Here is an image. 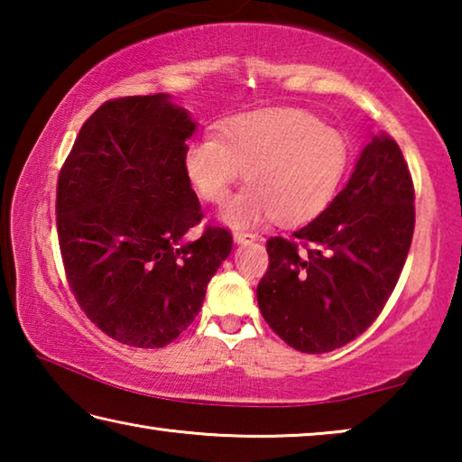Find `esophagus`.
<instances>
[{
    "label": "esophagus",
    "instance_id": "esophagus-1",
    "mask_svg": "<svg viewBox=\"0 0 462 462\" xmlns=\"http://www.w3.org/2000/svg\"><path fill=\"white\" fill-rule=\"evenodd\" d=\"M256 238V234H253V232H245V230H236L234 232V240L238 242V245H248V242H254Z\"/></svg>",
    "mask_w": 462,
    "mask_h": 462
}]
</instances>
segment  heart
Returning <instances> with one entry per match:
<instances>
[{"mask_svg": "<svg viewBox=\"0 0 462 462\" xmlns=\"http://www.w3.org/2000/svg\"><path fill=\"white\" fill-rule=\"evenodd\" d=\"M350 162L340 130L297 107L236 114L187 146L185 175L203 201L224 206L246 171L248 189L224 217L234 226L273 216L281 226L314 220L334 201Z\"/></svg>", "mask_w": 462, "mask_h": 462, "instance_id": "obj_1", "label": "heart"}]
</instances>
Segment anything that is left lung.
<instances>
[{"instance_id":"8db88e82","label":"left lung","mask_w":462,"mask_h":462,"mask_svg":"<svg viewBox=\"0 0 462 462\" xmlns=\"http://www.w3.org/2000/svg\"><path fill=\"white\" fill-rule=\"evenodd\" d=\"M413 226L408 162L393 138L374 136L316 220L267 240L269 269L256 287L263 318L301 353H330L355 340L393 293Z\"/></svg>"}]
</instances>
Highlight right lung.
I'll use <instances>...</instances> for the list:
<instances>
[{"label": "right lung", "instance_id": "add662e5", "mask_svg": "<svg viewBox=\"0 0 462 462\" xmlns=\"http://www.w3.org/2000/svg\"><path fill=\"white\" fill-rule=\"evenodd\" d=\"M195 124L165 93L106 101L79 130L57 183V232L71 293L93 324L128 346L162 348L199 314L232 250L203 226L185 175Z\"/></svg>", "mask_w": 462, "mask_h": 462}]
</instances>
